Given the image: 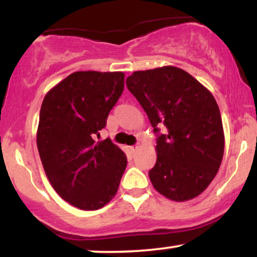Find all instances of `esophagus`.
Listing matches in <instances>:
<instances>
[{
	"label": "esophagus",
	"instance_id": "esophagus-1",
	"mask_svg": "<svg viewBox=\"0 0 257 257\" xmlns=\"http://www.w3.org/2000/svg\"><path fill=\"white\" fill-rule=\"evenodd\" d=\"M138 149H139V146H138V145H134V146H131V147H129V150H131V152H132V153L137 152V151H138Z\"/></svg>",
	"mask_w": 257,
	"mask_h": 257
}]
</instances>
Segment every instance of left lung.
<instances>
[{"instance_id":"8db88e82","label":"left lung","mask_w":257,"mask_h":257,"mask_svg":"<svg viewBox=\"0 0 257 257\" xmlns=\"http://www.w3.org/2000/svg\"><path fill=\"white\" fill-rule=\"evenodd\" d=\"M126 87L158 133L157 161L149 173L153 187L175 202L196 198L214 180L225 150L213 94L175 66L133 72Z\"/></svg>"}]
</instances>
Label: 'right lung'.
I'll return each mask as SVG.
<instances>
[{"label":"right lung","instance_id":"add662e5","mask_svg":"<svg viewBox=\"0 0 257 257\" xmlns=\"http://www.w3.org/2000/svg\"><path fill=\"white\" fill-rule=\"evenodd\" d=\"M124 89L123 72L77 71L44 96L37 149L59 196L82 210H96L116 196L126 157L110 139L95 141Z\"/></svg>","mask_w":257,"mask_h":257}]
</instances>
